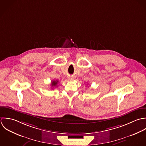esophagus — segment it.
<instances>
[{"label":"esophagus","instance_id":"34e87169","mask_svg":"<svg viewBox=\"0 0 146 146\" xmlns=\"http://www.w3.org/2000/svg\"><path fill=\"white\" fill-rule=\"evenodd\" d=\"M69 80H73V78H70H70H69Z\"/></svg>","mask_w":146,"mask_h":146}]
</instances>
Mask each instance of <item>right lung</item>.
<instances>
[{
  "mask_svg": "<svg viewBox=\"0 0 146 146\" xmlns=\"http://www.w3.org/2000/svg\"><path fill=\"white\" fill-rule=\"evenodd\" d=\"M58 81H52V82H51V86H52V88H54V86H56L58 84Z\"/></svg>",
  "mask_w": 146,
  "mask_h": 146,
  "instance_id": "obj_1",
  "label": "right lung"
}]
</instances>
